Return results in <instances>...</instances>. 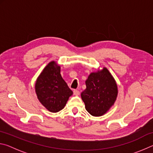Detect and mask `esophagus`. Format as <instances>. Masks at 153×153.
Wrapping results in <instances>:
<instances>
[{"mask_svg":"<svg viewBox=\"0 0 153 153\" xmlns=\"http://www.w3.org/2000/svg\"><path fill=\"white\" fill-rule=\"evenodd\" d=\"M74 94L75 96H79V90H74Z\"/></svg>","mask_w":153,"mask_h":153,"instance_id":"1","label":"esophagus"}]
</instances>
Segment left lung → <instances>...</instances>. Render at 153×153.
Here are the masks:
<instances>
[{
	"label": "left lung",
	"mask_w": 153,
	"mask_h": 153,
	"mask_svg": "<svg viewBox=\"0 0 153 153\" xmlns=\"http://www.w3.org/2000/svg\"><path fill=\"white\" fill-rule=\"evenodd\" d=\"M86 85L81 97L86 111L94 117L105 115L117 99L118 88L115 79L107 68L102 67L89 75Z\"/></svg>",
	"instance_id": "8db88e82"
}]
</instances>
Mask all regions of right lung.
I'll use <instances>...</instances> for the list:
<instances>
[{
  "instance_id": "add662e5",
  "label": "right lung",
  "mask_w": 153,
  "mask_h": 153,
  "mask_svg": "<svg viewBox=\"0 0 153 153\" xmlns=\"http://www.w3.org/2000/svg\"><path fill=\"white\" fill-rule=\"evenodd\" d=\"M35 91L40 102L52 113L63 109L73 92L61 75V67L55 61L48 63L36 79Z\"/></svg>"
}]
</instances>
